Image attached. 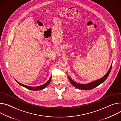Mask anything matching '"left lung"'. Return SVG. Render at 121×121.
<instances>
[{
	"instance_id": "1",
	"label": "left lung",
	"mask_w": 121,
	"mask_h": 121,
	"mask_svg": "<svg viewBox=\"0 0 121 121\" xmlns=\"http://www.w3.org/2000/svg\"><path fill=\"white\" fill-rule=\"evenodd\" d=\"M112 64L111 65V67L109 68V69H108V71L107 72V73L102 77L101 78L97 80L96 81H93L92 82H91L90 83H87V84H81V83H77L76 82H74L70 77L69 76V80L70 81V82H71V83L77 88H78L79 89H81V90H91L95 88L96 87H97V86H98L99 85H100V84H101L102 82H103L108 78V76L109 73L111 72V69H112Z\"/></svg>"
}]
</instances>
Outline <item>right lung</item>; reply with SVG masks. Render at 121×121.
Returning a JSON list of instances; mask_svg holds the SVG:
<instances>
[{"label":"right lung","mask_w":121,"mask_h":121,"mask_svg":"<svg viewBox=\"0 0 121 121\" xmlns=\"http://www.w3.org/2000/svg\"><path fill=\"white\" fill-rule=\"evenodd\" d=\"M51 79H52V76L50 77V78L49 79V80H48V81H47L45 83H44L43 85H40V86H36V87H32V86H27V85H24L22 83H20L19 82H18L17 81H16L15 80V81H16V82L19 84H20V85L22 86L25 88H27V89H29V90H33V91H38V90H42L43 89H44L46 87H47L49 84V83H50L51 82Z\"/></svg>","instance_id":"add662e5"}]
</instances>
